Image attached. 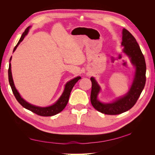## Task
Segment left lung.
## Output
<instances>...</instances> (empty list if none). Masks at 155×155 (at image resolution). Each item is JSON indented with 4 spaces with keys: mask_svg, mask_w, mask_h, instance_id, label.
Instances as JSON below:
<instances>
[{
    "mask_svg": "<svg viewBox=\"0 0 155 155\" xmlns=\"http://www.w3.org/2000/svg\"><path fill=\"white\" fill-rule=\"evenodd\" d=\"M122 34L121 45L124 46V52L129 56L131 63L136 67L134 79L129 91L125 96L114 102L110 104H103L97 99L100 87L94 78L92 77L91 78L92 82L91 104L95 109L105 114H120L130 109L135 105L141 94L146 81V64L137 40L125 28L123 29Z\"/></svg>",
    "mask_w": 155,
    "mask_h": 155,
    "instance_id": "left-lung-1",
    "label": "left lung"
}]
</instances>
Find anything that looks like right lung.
Masks as SVG:
<instances>
[{"label": "right lung", "mask_w": 155, "mask_h": 155, "mask_svg": "<svg viewBox=\"0 0 155 155\" xmlns=\"http://www.w3.org/2000/svg\"><path fill=\"white\" fill-rule=\"evenodd\" d=\"M29 28H30V27H28L25 30V32H23V34L21 37L20 40L18 41V43L15 46V48H14L13 51L15 50L18 45H19V43L23 40V39L25 38V35L28 34V32ZM11 59H12V57L10 58V60L11 61ZM81 78V77L79 76V77H77L76 78L72 79L71 81H68L66 84V85H65V88H64V90L63 94L59 97V99L58 100V101L56 102L55 104H54V105L49 106V107H36V106L28 104V103L26 102L25 100H23L22 98L21 97L19 93L17 92V89L15 87V85H14L13 81L12 71H11V63L9 64V68H8L9 83H10V85L11 86L12 92L13 93L14 96H15L16 100L23 107H25V109L31 111L32 112H34V113H35L36 114L41 116H54V115H55V114L59 113L60 112H61L64 109V107H66V105L68 104L70 92H71L72 88L74 87L75 84L78 82L79 79H80Z\"/></svg>", "instance_id": "add662e5"}]
</instances>
